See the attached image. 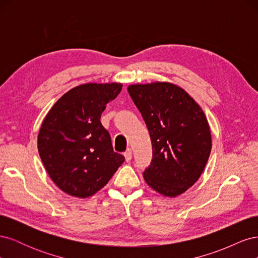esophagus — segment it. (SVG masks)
Instances as JSON below:
<instances>
[{
  "mask_svg": "<svg viewBox=\"0 0 258 258\" xmlns=\"http://www.w3.org/2000/svg\"><path fill=\"white\" fill-rule=\"evenodd\" d=\"M124 158H126V161H130L132 159V151L130 150V148H128V150L124 152Z\"/></svg>",
  "mask_w": 258,
  "mask_h": 258,
  "instance_id": "1",
  "label": "esophagus"
}]
</instances>
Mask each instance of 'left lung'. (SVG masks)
Returning a JSON list of instances; mask_svg holds the SVG:
<instances>
[{
  "mask_svg": "<svg viewBox=\"0 0 258 258\" xmlns=\"http://www.w3.org/2000/svg\"><path fill=\"white\" fill-rule=\"evenodd\" d=\"M129 95L150 132L145 182L167 197L185 192L200 177L212 148L207 117L184 89L171 83L130 85Z\"/></svg>",
  "mask_w": 258,
  "mask_h": 258,
  "instance_id": "1",
  "label": "left lung"
}]
</instances>
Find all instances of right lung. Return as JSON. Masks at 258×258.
Here are the masks:
<instances>
[{"mask_svg":"<svg viewBox=\"0 0 258 258\" xmlns=\"http://www.w3.org/2000/svg\"><path fill=\"white\" fill-rule=\"evenodd\" d=\"M121 84H84L64 93L46 115L37 148L43 165L59 188L86 198L104 187L124 160L115 153L100 121Z\"/></svg>","mask_w":258,"mask_h":258,"instance_id":"add662e5","label":"right lung"}]
</instances>
